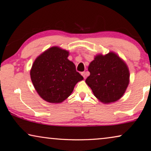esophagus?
Instances as JSON below:
<instances>
[{"instance_id": "obj_1", "label": "esophagus", "mask_w": 151, "mask_h": 151, "mask_svg": "<svg viewBox=\"0 0 151 151\" xmlns=\"http://www.w3.org/2000/svg\"><path fill=\"white\" fill-rule=\"evenodd\" d=\"M81 74H82V75L83 76V77H84V78H86V72H82Z\"/></svg>"}]
</instances>
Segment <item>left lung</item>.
<instances>
[{
  "mask_svg": "<svg viewBox=\"0 0 151 151\" xmlns=\"http://www.w3.org/2000/svg\"><path fill=\"white\" fill-rule=\"evenodd\" d=\"M86 80L94 95L105 104L120 99L129 86L130 73L126 63L113 52L98 54L89 65Z\"/></svg>",
  "mask_w": 151,
  "mask_h": 151,
  "instance_id": "left-lung-1",
  "label": "left lung"
}]
</instances>
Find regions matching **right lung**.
Segmentation results:
<instances>
[{
    "instance_id": "1",
    "label": "right lung",
    "mask_w": 151,
    "mask_h": 151,
    "mask_svg": "<svg viewBox=\"0 0 151 151\" xmlns=\"http://www.w3.org/2000/svg\"><path fill=\"white\" fill-rule=\"evenodd\" d=\"M69 52L58 47L48 49L35 60L30 78L37 93L50 103H61L84 78L67 59Z\"/></svg>"
}]
</instances>
